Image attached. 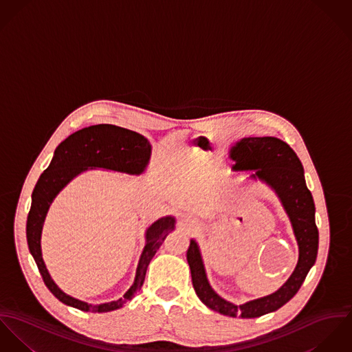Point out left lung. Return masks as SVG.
I'll list each match as a JSON object with an SVG mask.
<instances>
[{
    "label": "left lung",
    "mask_w": 352,
    "mask_h": 352,
    "mask_svg": "<svg viewBox=\"0 0 352 352\" xmlns=\"http://www.w3.org/2000/svg\"><path fill=\"white\" fill-rule=\"evenodd\" d=\"M230 157L234 162V171L255 170V174L251 177L266 182L279 197L298 243L297 266L290 278L273 294L243 305H234L221 298L209 285L198 244L193 239L190 240L186 258L195 293L208 308L230 317L255 318L275 312L290 301L312 269L318 250L314 202L305 184L301 160L290 146L280 139L273 136L243 138L231 148Z\"/></svg>",
    "instance_id": "1"
}]
</instances>
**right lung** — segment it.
<instances>
[{
  "mask_svg": "<svg viewBox=\"0 0 352 352\" xmlns=\"http://www.w3.org/2000/svg\"><path fill=\"white\" fill-rule=\"evenodd\" d=\"M150 157L151 144L143 135L112 124H98L79 129L56 147L50 166L40 175L32 193V205L27 219V241L45 286L60 302L83 312H111L121 308L125 301L131 300L142 289L151 259L166 236L175 227L174 217H162L148 227L133 285L122 298L100 305H91L70 297L58 287L41 258L40 237L50 205L74 177L89 167L139 175L146 170Z\"/></svg>",
  "mask_w": 352,
  "mask_h": 352,
  "instance_id": "1",
  "label": "right lung"
}]
</instances>
